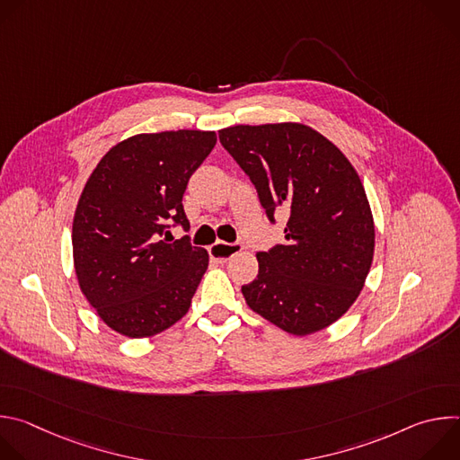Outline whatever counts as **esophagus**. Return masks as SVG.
I'll return each mask as SVG.
<instances>
[{
  "mask_svg": "<svg viewBox=\"0 0 460 460\" xmlns=\"http://www.w3.org/2000/svg\"><path fill=\"white\" fill-rule=\"evenodd\" d=\"M242 243H227V242H217L209 247V254L215 261H220V264H226L227 260H231L234 254L242 251Z\"/></svg>",
  "mask_w": 460,
  "mask_h": 460,
  "instance_id": "esophagus-1",
  "label": "esophagus"
}]
</instances>
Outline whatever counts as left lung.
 Wrapping results in <instances>:
<instances>
[{"label": "left lung", "instance_id": "obj_1", "mask_svg": "<svg viewBox=\"0 0 460 460\" xmlns=\"http://www.w3.org/2000/svg\"><path fill=\"white\" fill-rule=\"evenodd\" d=\"M224 149L252 181L275 224L288 209L286 245L261 251L247 305L304 337L337 322L369 273L375 226L364 185L337 146L302 123L234 125L218 130Z\"/></svg>", "mask_w": 460, "mask_h": 460}]
</instances>
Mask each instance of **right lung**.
I'll return each mask as SVG.
<instances>
[{
	"instance_id": "add662e5",
	"label": "right lung",
	"mask_w": 460,
	"mask_h": 460,
	"mask_svg": "<svg viewBox=\"0 0 460 460\" xmlns=\"http://www.w3.org/2000/svg\"><path fill=\"white\" fill-rule=\"evenodd\" d=\"M217 144L213 130H165L114 146L89 176L73 222L78 284L100 318L130 339L162 333L190 305L209 254L189 236L181 199ZM169 233V231H167Z\"/></svg>"
}]
</instances>
